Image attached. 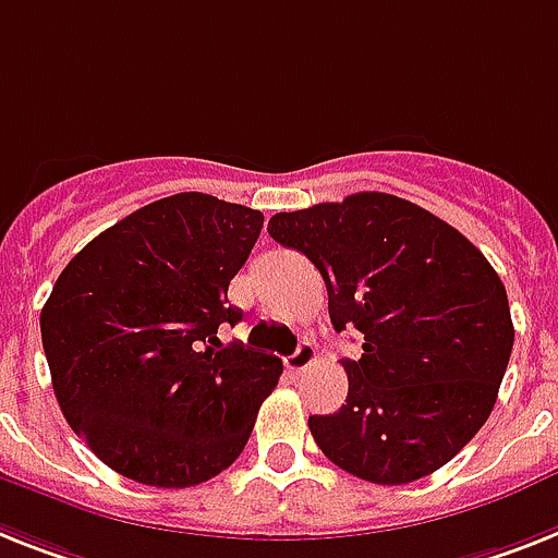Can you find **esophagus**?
I'll return each mask as SVG.
<instances>
[{
	"instance_id": "obj_1",
	"label": "esophagus",
	"mask_w": 558,
	"mask_h": 558,
	"mask_svg": "<svg viewBox=\"0 0 558 558\" xmlns=\"http://www.w3.org/2000/svg\"><path fill=\"white\" fill-rule=\"evenodd\" d=\"M316 362V348L311 342H299V348L290 356H284V367L290 373H302Z\"/></svg>"
}]
</instances>
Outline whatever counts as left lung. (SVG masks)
I'll return each instance as SVG.
<instances>
[{"label":"left lung","mask_w":558,"mask_h":558,"mask_svg":"<svg viewBox=\"0 0 558 558\" xmlns=\"http://www.w3.org/2000/svg\"><path fill=\"white\" fill-rule=\"evenodd\" d=\"M268 233L319 270L333 328L365 336L362 356L342 362V408L307 418L322 453L373 485L439 471L487 422L513 351L508 293L485 253L376 191L276 214Z\"/></svg>","instance_id":"1"}]
</instances>
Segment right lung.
<instances>
[{"label":"right lung","mask_w":558,"mask_h":558,"mask_svg":"<svg viewBox=\"0 0 558 558\" xmlns=\"http://www.w3.org/2000/svg\"><path fill=\"white\" fill-rule=\"evenodd\" d=\"M265 216L177 193L99 233L59 274L41 344L68 425L122 476L193 487L236 462L282 362L219 342L228 284Z\"/></svg>","instance_id":"1"}]
</instances>
